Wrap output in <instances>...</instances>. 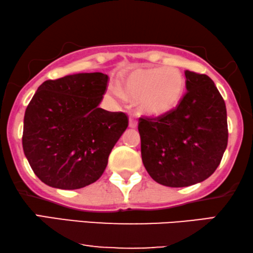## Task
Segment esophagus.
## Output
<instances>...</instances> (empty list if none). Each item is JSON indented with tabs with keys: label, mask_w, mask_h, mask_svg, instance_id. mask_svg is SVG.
<instances>
[{
	"label": "esophagus",
	"mask_w": 253,
	"mask_h": 253,
	"mask_svg": "<svg viewBox=\"0 0 253 253\" xmlns=\"http://www.w3.org/2000/svg\"><path fill=\"white\" fill-rule=\"evenodd\" d=\"M137 117L136 116H133V115H131L130 117H129V126L130 127H136L137 126Z\"/></svg>",
	"instance_id": "obj_1"
}]
</instances>
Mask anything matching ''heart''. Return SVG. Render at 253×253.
I'll list each match as a JSON object with an SVG mask.
<instances>
[{
	"label": "heart",
	"instance_id": "b5f03b06",
	"mask_svg": "<svg viewBox=\"0 0 253 253\" xmlns=\"http://www.w3.org/2000/svg\"><path fill=\"white\" fill-rule=\"evenodd\" d=\"M120 88L126 98L137 100L141 113L161 116L171 112L181 101L185 78L177 68L172 67L136 69L122 79Z\"/></svg>",
	"mask_w": 253,
	"mask_h": 253
}]
</instances>
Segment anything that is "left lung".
Returning <instances> with one entry per match:
<instances>
[{
    "label": "left lung",
    "instance_id": "1",
    "mask_svg": "<svg viewBox=\"0 0 253 253\" xmlns=\"http://www.w3.org/2000/svg\"><path fill=\"white\" fill-rule=\"evenodd\" d=\"M186 91L171 112L138 120L141 159L155 182L183 188L215 171L228 144L226 103L212 79L185 71Z\"/></svg>",
    "mask_w": 253,
    "mask_h": 253
}]
</instances>
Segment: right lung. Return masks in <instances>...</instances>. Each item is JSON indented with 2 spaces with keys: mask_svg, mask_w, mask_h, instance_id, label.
<instances>
[{
  "mask_svg": "<svg viewBox=\"0 0 253 253\" xmlns=\"http://www.w3.org/2000/svg\"><path fill=\"white\" fill-rule=\"evenodd\" d=\"M108 76L101 72L49 79L25 110L23 150L44 184L75 190L100 178L127 127L126 113L99 108Z\"/></svg>",
  "mask_w": 253,
  "mask_h": 253,
  "instance_id": "add662e5",
  "label": "right lung"
}]
</instances>
